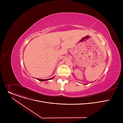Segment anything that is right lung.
Returning a JSON list of instances; mask_svg holds the SVG:
<instances>
[{"mask_svg": "<svg viewBox=\"0 0 123 123\" xmlns=\"http://www.w3.org/2000/svg\"><path fill=\"white\" fill-rule=\"evenodd\" d=\"M54 78V77H52V78H50V79H37L38 80H39V81H47V80H51V79H53Z\"/></svg>", "mask_w": 123, "mask_h": 123, "instance_id": "obj_1", "label": "right lung"}]
</instances>
